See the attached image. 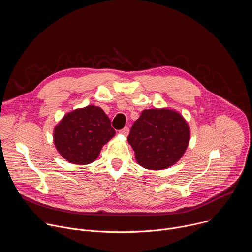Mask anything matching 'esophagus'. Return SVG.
<instances>
[{
  "mask_svg": "<svg viewBox=\"0 0 252 252\" xmlns=\"http://www.w3.org/2000/svg\"><path fill=\"white\" fill-rule=\"evenodd\" d=\"M120 133L123 134L124 136H127L128 133H129V128H128V127H125V128H123L122 130H120Z\"/></svg>",
  "mask_w": 252,
  "mask_h": 252,
  "instance_id": "esophagus-1",
  "label": "esophagus"
}]
</instances>
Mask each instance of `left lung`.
<instances>
[{"instance_id": "obj_1", "label": "left lung", "mask_w": 252, "mask_h": 252, "mask_svg": "<svg viewBox=\"0 0 252 252\" xmlns=\"http://www.w3.org/2000/svg\"><path fill=\"white\" fill-rule=\"evenodd\" d=\"M189 140L188 122L168 107L142 111L127 136L136 162L151 170H161L175 164L185 155Z\"/></svg>"}]
</instances>
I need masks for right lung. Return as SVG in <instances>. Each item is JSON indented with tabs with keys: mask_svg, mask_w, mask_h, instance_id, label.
<instances>
[{
	"mask_svg": "<svg viewBox=\"0 0 252 252\" xmlns=\"http://www.w3.org/2000/svg\"><path fill=\"white\" fill-rule=\"evenodd\" d=\"M116 134L101 107L87 105L65 114L54 128V145L69 163L94 162L100 150Z\"/></svg>",
	"mask_w": 252,
	"mask_h": 252,
	"instance_id": "1",
	"label": "right lung"
}]
</instances>
